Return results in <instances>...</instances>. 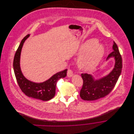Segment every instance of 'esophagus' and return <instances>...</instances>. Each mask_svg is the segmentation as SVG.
Here are the masks:
<instances>
[{"mask_svg":"<svg viewBox=\"0 0 134 134\" xmlns=\"http://www.w3.org/2000/svg\"><path fill=\"white\" fill-rule=\"evenodd\" d=\"M73 75V71L71 69H69L68 70V72H67V76L69 77H71Z\"/></svg>","mask_w":134,"mask_h":134,"instance_id":"obj_1","label":"esophagus"}]
</instances>
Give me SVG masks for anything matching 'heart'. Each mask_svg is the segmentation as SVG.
Instances as JSON below:
<instances>
[{"instance_id":"obj_1","label":"heart","mask_w":134,"mask_h":134,"mask_svg":"<svg viewBox=\"0 0 134 134\" xmlns=\"http://www.w3.org/2000/svg\"><path fill=\"white\" fill-rule=\"evenodd\" d=\"M83 53L79 60V66L86 70H91L98 64L105 52L104 46L96 40H90L80 49Z\"/></svg>"}]
</instances>
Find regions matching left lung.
Here are the masks:
<instances>
[{"instance_id": "obj_1", "label": "left lung", "mask_w": 134, "mask_h": 134, "mask_svg": "<svg viewBox=\"0 0 134 134\" xmlns=\"http://www.w3.org/2000/svg\"><path fill=\"white\" fill-rule=\"evenodd\" d=\"M113 48V51L109 54L107 59L115 57V63L114 70L109 74L100 79L95 80L90 74H81L83 85L80 92V96L82 99L94 100L103 98L109 94L114 88L121 73L122 59L117 45L114 41Z\"/></svg>"}]
</instances>
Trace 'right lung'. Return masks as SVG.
<instances>
[{
    "label": "right lung",
    "instance_id": "1",
    "mask_svg": "<svg viewBox=\"0 0 134 134\" xmlns=\"http://www.w3.org/2000/svg\"><path fill=\"white\" fill-rule=\"evenodd\" d=\"M29 36V34L25 36L21 40L15 54L13 64L15 76L19 88L26 96L44 101H47L54 97L58 80L61 78L66 76L67 70L66 69L58 72L48 80L42 83H35L27 80L23 76L20 71L19 60L23 44Z\"/></svg>",
    "mask_w": 134,
    "mask_h": 134
}]
</instances>
